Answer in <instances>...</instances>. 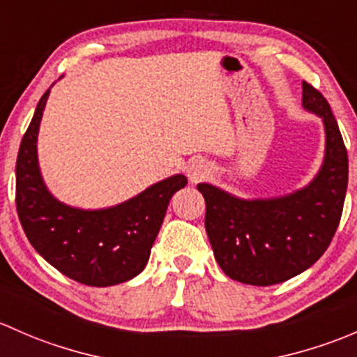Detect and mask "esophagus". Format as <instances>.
Returning a JSON list of instances; mask_svg holds the SVG:
<instances>
[{
  "label": "esophagus",
  "instance_id": "obj_1",
  "mask_svg": "<svg viewBox=\"0 0 357 357\" xmlns=\"http://www.w3.org/2000/svg\"><path fill=\"white\" fill-rule=\"evenodd\" d=\"M208 174H211V165H208L205 160H202V158H195V160H192L188 164L190 181L199 183L204 178H207Z\"/></svg>",
  "mask_w": 357,
  "mask_h": 357
}]
</instances>
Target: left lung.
Returning <instances> with one entry per match:
<instances>
[{"instance_id": "1", "label": "left lung", "mask_w": 357, "mask_h": 357, "mask_svg": "<svg viewBox=\"0 0 357 357\" xmlns=\"http://www.w3.org/2000/svg\"><path fill=\"white\" fill-rule=\"evenodd\" d=\"M302 107L325 128L321 167L304 188L273 199H240L211 183L197 185L215 261L240 283L268 287L301 275L325 254L338 228L347 192V150L328 102L305 81Z\"/></svg>"}]
</instances>
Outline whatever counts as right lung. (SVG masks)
<instances>
[{"label": "right lung", "instance_id": "1", "mask_svg": "<svg viewBox=\"0 0 357 357\" xmlns=\"http://www.w3.org/2000/svg\"><path fill=\"white\" fill-rule=\"evenodd\" d=\"M50 89L36 107L17 157V212L25 236L45 261L82 285L124 283L145 269L169 200L188 179L169 176L105 208L60 202L45 185L38 160L39 124Z\"/></svg>", "mask_w": 357, "mask_h": 357}]
</instances>
